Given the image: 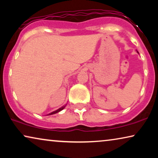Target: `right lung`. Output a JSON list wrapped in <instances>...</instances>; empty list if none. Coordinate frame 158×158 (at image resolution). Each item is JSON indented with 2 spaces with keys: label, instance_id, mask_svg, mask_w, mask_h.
Returning <instances> with one entry per match:
<instances>
[{
  "label": "right lung",
  "instance_id": "obj_1",
  "mask_svg": "<svg viewBox=\"0 0 158 158\" xmlns=\"http://www.w3.org/2000/svg\"><path fill=\"white\" fill-rule=\"evenodd\" d=\"M64 107H65V106H62V107H61V108H60L59 109H57V110H56V111H55L52 112V113H50L49 114H48V115H52V114H56V113H58V112H60V111H62V110L63 109Z\"/></svg>",
  "mask_w": 158,
  "mask_h": 158
}]
</instances>
